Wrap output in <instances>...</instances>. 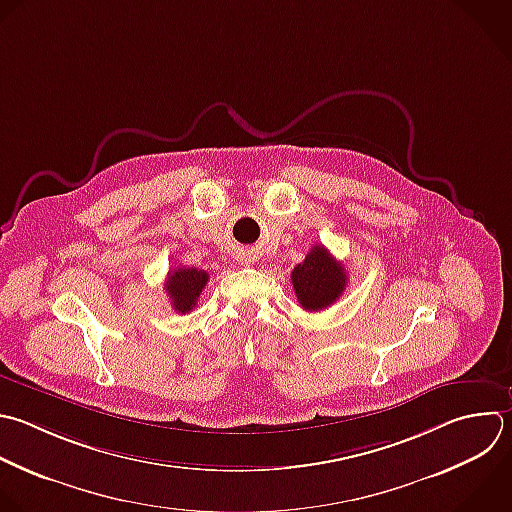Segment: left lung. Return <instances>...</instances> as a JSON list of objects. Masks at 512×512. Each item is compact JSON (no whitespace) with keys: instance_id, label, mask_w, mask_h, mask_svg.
<instances>
[{"instance_id":"obj_1","label":"left lung","mask_w":512,"mask_h":512,"mask_svg":"<svg viewBox=\"0 0 512 512\" xmlns=\"http://www.w3.org/2000/svg\"><path fill=\"white\" fill-rule=\"evenodd\" d=\"M290 278L298 304L308 312H318L334 304L348 282L344 266L324 246H314L304 262L292 270Z\"/></svg>"}]
</instances>
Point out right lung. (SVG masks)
<instances>
[{"instance_id":"add662e5","label":"right lung","mask_w":512,"mask_h":512,"mask_svg":"<svg viewBox=\"0 0 512 512\" xmlns=\"http://www.w3.org/2000/svg\"><path fill=\"white\" fill-rule=\"evenodd\" d=\"M208 272L198 270V268H174L168 272L166 278V292L172 300V308L176 312H192L196 308V302L204 290V286L208 284Z\"/></svg>"}]
</instances>
